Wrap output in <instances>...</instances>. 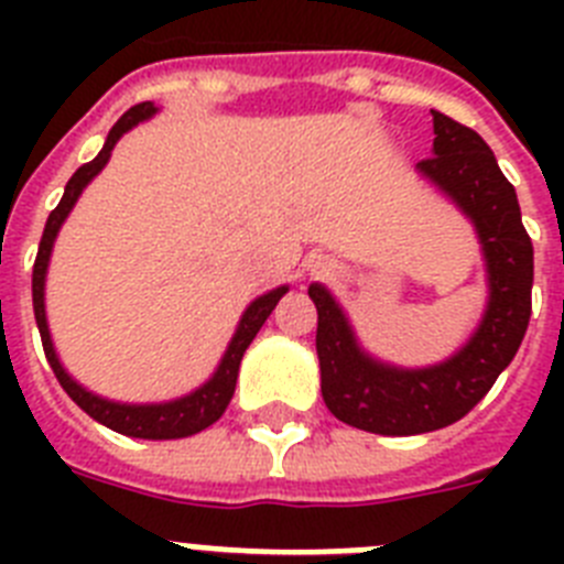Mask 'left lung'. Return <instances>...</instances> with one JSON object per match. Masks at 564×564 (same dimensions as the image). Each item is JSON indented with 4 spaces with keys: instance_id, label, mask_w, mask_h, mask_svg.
<instances>
[{
    "instance_id": "obj_1",
    "label": "left lung",
    "mask_w": 564,
    "mask_h": 564,
    "mask_svg": "<svg viewBox=\"0 0 564 564\" xmlns=\"http://www.w3.org/2000/svg\"><path fill=\"white\" fill-rule=\"evenodd\" d=\"M432 123V158L417 169L471 217L486 257L488 307L475 336L449 361L398 370L358 347L327 288H307L318 311L316 352L327 410L376 435H421L468 415L517 356L531 318L534 246L522 226L514 186L475 129L435 109Z\"/></svg>"
}]
</instances>
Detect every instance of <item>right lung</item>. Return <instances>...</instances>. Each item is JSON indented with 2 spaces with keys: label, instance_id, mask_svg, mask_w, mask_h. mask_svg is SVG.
<instances>
[{
  "label": "right lung",
  "instance_id": "1",
  "mask_svg": "<svg viewBox=\"0 0 564 564\" xmlns=\"http://www.w3.org/2000/svg\"><path fill=\"white\" fill-rule=\"evenodd\" d=\"M158 112L152 101L134 104L129 112L121 115V121L115 123L107 134V143H104L101 152L96 154V161L84 163L73 177H69L67 188H64V197L47 217V226H44L42 242H39V253L36 262H33V313H36V325L39 333H42V347L44 356H47L50 367L56 372L58 383L64 387L73 401L87 412L93 421L104 423L112 432H121V435L129 437H147V441H174V437H188L203 432L206 426H212L214 421H220V415L226 412L228 401L234 395V387H237V372H239V361H242V352L248 350V344L253 341V336L259 333V327L265 325V318L271 316V311L276 307V302L288 293V288H276V291L265 293V296H259L257 302L248 305V311L242 313L239 318V327L234 333L231 344H228L226 356H223L220 367L203 383L200 390H194L192 395L177 398V401L169 403H115L107 401V398H98L93 392H87L82 383H76L73 378L67 376V370L58 361L56 350H53V341H50V330H47V316H44V276H47V262H50V251H53V242H56V234L62 228V223L67 220V214L73 212L76 206L78 194L84 192L93 177L107 166L109 154H112V147L118 143L123 132L134 127V123L147 121L152 115Z\"/></svg>",
  "mask_w": 564,
  "mask_h": 564
}]
</instances>
